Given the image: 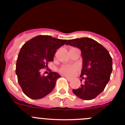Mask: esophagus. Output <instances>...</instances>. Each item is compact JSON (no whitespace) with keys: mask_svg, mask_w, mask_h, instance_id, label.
I'll use <instances>...</instances> for the list:
<instances>
[{"mask_svg":"<svg viewBox=\"0 0 125 125\" xmlns=\"http://www.w3.org/2000/svg\"><path fill=\"white\" fill-rule=\"evenodd\" d=\"M64 77H65V78H66V79H67V80H68V81H71L72 80V78H69V77H68V76H64Z\"/></svg>","mask_w":125,"mask_h":125,"instance_id":"1","label":"esophagus"}]
</instances>
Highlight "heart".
Wrapping results in <instances>:
<instances>
[{"label":"heart","instance_id":"1","mask_svg":"<svg viewBox=\"0 0 125 125\" xmlns=\"http://www.w3.org/2000/svg\"><path fill=\"white\" fill-rule=\"evenodd\" d=\"M79 68L77 65H63L59 68V72L66 76H71L74 74Z\"/></svg>","mask_w":125,"mask_h":125}]
</instances>
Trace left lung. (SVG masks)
<instances>
[{"label":"left lung","instance_id":"1","mask_svg":"<svg viewBox=\"0 0 125 125\" xmlns=\"http://www.w3.org/2000/svg\"><path fill=\"white\" fill-rule=\"evenodd\" d=\"M66 45L80 49L83 59L80 78L84 77L85 81L78 89H73V92L82 100H93L103 91L110 81L113 70L110 53L100 43L89 37L69 40Z\"/></svg>","mask_w":125,"mask_h":125}]
</instances>
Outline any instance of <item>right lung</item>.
<instances>
[{
    "label": "right lung",
    "mask_w": 125,
    "mask_h": 125,
    "mask_svg": "<svg viewBox=\"0 0 125 125\" xmlns=\"http://www.w3.org/2000/svg\"><path fill=\"white\" fill-rule=\"evenodd\" d=\"M68 40L49 36H37L25 42L19 53L15 73L18 83L25 95L33 100L41 99L54 88L61 76L56 72L47 76L41 74V69L47 68L53 61L56 50Z\"/></svg>",
    "instance_id": "1"
}]
</instances>
